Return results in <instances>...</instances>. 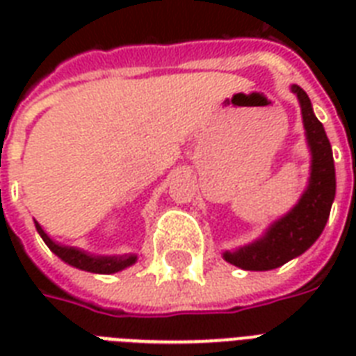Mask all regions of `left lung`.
Listing matches in <instances>:
<instances>
[{
  "instance_id": "1",
  "label": "left lung",
  "mask_w": 356,
  "mask_h": 356,
  "mask_svg": "<svg viewBox=\"0 0 356 356\" xmlns=\"http://www.w3.org/2000/svg\"><path fill=\"white\" fill-rule=\"evenodd\" d=\"M298 94L303 113L307 140L312 151V173L310 184L299 203L270 227V231L259 242L225 253V260L231 264L251 271H266L286 264L293 257L305 253L318 240L325 227L331 205L337 192L334 161L329 138L321 122L312 113V105L307 92L301 86H292Z\"/></svg>"
}]
</instances>
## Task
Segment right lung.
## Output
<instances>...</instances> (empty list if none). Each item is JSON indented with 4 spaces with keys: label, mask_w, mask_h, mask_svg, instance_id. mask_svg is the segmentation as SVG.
I'll use <instances>...</instances> for the list:
<instances>
[{
    "label": "right lung",
    "mask_w": 356,
    "mask_h": 356,
    "mask_svg": "<svg viewBox=\"0 0 356 356\" xmlns=\"http://www.w3.org/2000/svg\"><path fill=\"white\" fill-rule=\"evenodd\" d=\"M36 231L42 236V240L46 242V245L51 249L53 253L60 257L64 262L79 268V270L92 271V273H114V271H120L127 266L134 264L136 257L134 254H125V257H92V254H86L83 251L75 248H66V245H58L47 236L42 227L36 223Z\"/></svg>",
    "instance_id": "right-lung-1"
}]
</instances>
